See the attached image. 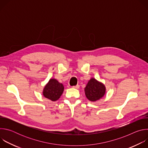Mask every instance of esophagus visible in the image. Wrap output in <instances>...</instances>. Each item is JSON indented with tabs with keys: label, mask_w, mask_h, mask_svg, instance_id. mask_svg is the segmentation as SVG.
Instances as JSON below:
<instances>
[{
	"label": "esophagus",
	"mask_w": 148,
	"mask_h": 148,
	"mask_svg": "<svg viewBox=\"0 0 148 148\" xmlns=\"http://www.w3.org/2000/svg\"><path fill=\"white\" fill-rule=\"evenodd\" d=\"M73 88H75V89H78L79 88V85H77L75 86H73Z\"/></svg>",
	"instance_id": "1"
}]
</instances>
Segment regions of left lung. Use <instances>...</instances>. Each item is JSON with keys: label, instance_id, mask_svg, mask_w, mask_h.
Returning <instances> with one entry per match:
<instances>
[{"label": "left lung", "instance_id": "left-lung-1", "mask_svg": "<svg viewBox=\"0 0 148 148\" xmlns=\"http://www.w3.org/2000/svg\"><path fill=\"white\" fill-rule=\"evenodd\" d=\"M84 91L88 99L94 102L103 97L106 88L102 82L92 78L88 81Z\"/></svg>", "mask_w": 148, "mask_h": 148}]
</instances>
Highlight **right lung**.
Returning <instances> with one entry per match:
<instances>
[{
	"mask_svg": "<svg viewBox=\"0 0 148 148\" xmlns=\"http://www.w3.org/2000/svg\"><path fill=\"white\" fill-rule=\"evenodd\" d=\"M64 89L62 84L59 82L56 79L51 78L45 87L43 94L46 98L52 101H56L60 98Z\"/></svg>",
	"mask_w": 148,
	"mask_h": 148,
	"instance_id": "right-lung-1",
	"label": "right lung"
}]
</instances>
